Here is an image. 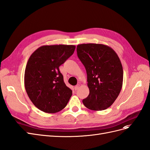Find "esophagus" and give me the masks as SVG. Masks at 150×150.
Instances as JSON below:
<instances>
[{"label": "esophagus", "mask_w": 150, "mask_h": 150, "mask_svg": "<svg viewBox=\"0 0 150 150\" xmlns=\"http://www.w3.org/2000/svg\"><path fill=\"white\" fill-rule=\"evenodd\" d=\"M79 87H80V85H79V84H77V85H76V86L74 87V88H75V91H76V90H78V89L79 88Z\"/></svg>", "instance_id": "1"}]
</instances>
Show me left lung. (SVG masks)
I'll return each instance as SVG.
<instances>
[{
	"label": "left lung",
	"instance_id": "obj_1",
	"mask_svg": "<svg viewBox=\"0 0 150 150\" xmlns=\"http://www.w3.org/2000/svg\"><path fill=\"white\" fill-rule=\"evenodd\" d=\"M76 52L86 70L90 91L83 104L93 110L109 108L122 86L123 69L117 53L108 46L95 43L79 45Z\"/></svg>",
	"mask_w": 150,
	"mask_h": 150
}]
</instances>
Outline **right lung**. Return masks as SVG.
Segmentation results:
<instances>
[{
  "instance_id": "1",
  "label": "right lung",
  "mask_w": 150,
  "mask_h": 150,
  "mask_svg": "<svg viewBox=\"0 0 150 150\" xmlns=\"http://www.w3.org/2000/svg\"><path fill=\"white\" fill-rule=\"evenodd\" d=\"M74 45H45L29 57L24 73V86L38 109L56 113L66 107L72 95L59 67L74 53Z\"/></svg>"
}]
</instances>
